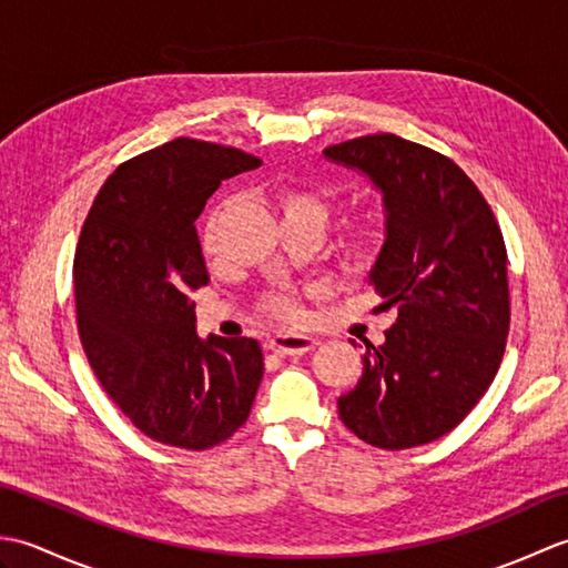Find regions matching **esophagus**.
I'll return each instance as SVG.
<instances>
[{
    "instance_id": "obj_1",
    "label": "esophagus",
    "mask_w": 568,
    "mask_h": 568,
    "mask_svg": "<svg viewBox=\"0 0 568 568\" xmlns=\"http://www.w3.org/2000/svg\"><path fill=\"white\" fill-rule=\"evenodd\" d=\"M317 344H320L317 336L285 332V334H275L273 339L268 342V348L275 354H281V356H297V354L312 352V348H315Z\"/></svg>"
}]
</instances>
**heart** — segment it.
<instances>
[{
    "instance_id": "b5f03b06",
    "label": "heart",
    "mask_w": 568,
    "mask_h": 568,
    "mask_svg": "<svg viewBox=\"0 0 568 568\" xmlns=\"http://www.w3.org/2000/svg\"><path fill=\"white\" fill-rule=\"evenodd\" d=\"M277 210H281L283 224H315L324 229L329 220V204L324 202L322 195L312 190H297V187H287L277 195ZM204 248L207 253L216 251V220L207 224V234H204ZM268 310L277 312L283 317H293L295 315V305L287 297H271L268 300Z\"/></svg>"
}]
</instances>
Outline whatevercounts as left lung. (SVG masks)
<instances>
[{
	"label": "left lung",
	"instance_id": "left-lung-1",
	"mask_svg": "<svg viewBox=\"0 0 568 568\" xmlns=\"http://www.w3.org/2000/svg\"><path fill=\"white\" fill-rule=\"evenodd\" d=\"M322 155L381 195L385 239L368 285L397 307L385 342L366 344L339 417L378 449L439 439L484 397L503 361L510 300L500 226L462 168L419 143L373 134Z\"/></svg>",
	"mask_w": 568,
	"mask_h": 568
}]
</instances>
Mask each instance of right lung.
<instances>
[{
	"instance_id": "right-lung-1",
	"label": "right lung",
	"mask_w": 568,
	"mask_h": 568,
	"mask_svg": "<svg viewBox=\"0 0 568 568\" xmlns=\"http://www.w3.org/2000/svg\"><path fill=\"white\" fill-rule=\"evenodd\" d=\"M253 155L175 139L119 165L84 220L72 265L94 376L146 437L210 449L244 425L263 378L256 339L200 336L190 295L210 281L195 222Z\"/></svg>"
}]
</instances>
